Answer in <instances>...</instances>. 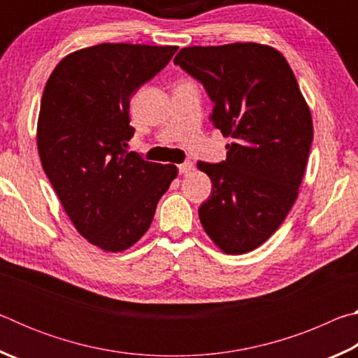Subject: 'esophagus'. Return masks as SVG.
I'll use <instances>...</instances> for the list:
<instances>
[{
  "label": "esophagus",
  "mask_w": 358,
  "mask_h": 358,
  "mask_svg": "<svg viewBox=\"0 0 358 358\" xmlns=\"http://www.w3.org/2000/svg\"><path fill=\"white\" fill-rule=\"evenodd\" d=\"M178 171H180V173H181V175H187V173H191V172L194 171L192 162H191V161H186V162H183V164H180V166H178Z\"/></svg>",
  "instance_id": "esophagus-1"
}]
</instances>
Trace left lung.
Masks as SVG:
<instances>
[{"mask_svg":"<svg viewBox=\"0 0 358 358\" xmlns=\"http://www.w3.org/2000/svg\"><path fill=\"white\" fill-rule=\"evenodd\" d=\"M173 62L202 82L215 102V128L234 138L226 161L197 162L213 185L199 208L202 227L222 252H250L276 232L299 197L311 110L287 59L270 45H192Z\"/></svg>","mask_w":358,"mask_h":358,"instance_id":"obj_1","label":"left lung"}]
</instances>
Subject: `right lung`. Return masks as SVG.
<instances>
[{
	"label": "right lung",
	"instance_id": "1",
	"mask_svg": "<svg viewBox=\"0 0 358 358\" xmlns=\"http://www.w3.org/2000/svg\"><path fill=\"white\" fill-rule=\"evenodd\" d=\"M177 45L98 44L66 55L38 118L41 164L77 232L107 252L136 245L178 169L128 153L129 102Z\"/></svg>",
	"mask_w": 358,
	"mask_h": 358
}]
</instances>
